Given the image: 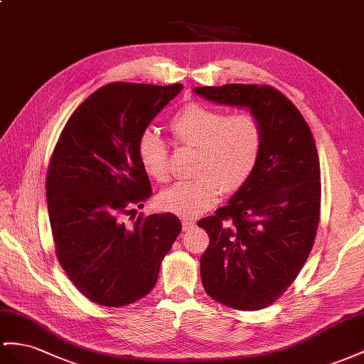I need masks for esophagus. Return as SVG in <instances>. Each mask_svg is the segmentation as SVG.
<instances>
[{"instance_id":"1","label":"esophagus","mask_w":364,"mask_h":364,"mask_svg":"<svg viewBox=\"0 0 364 364\" xmlns=\"http://www.w3.org/2000/svg\"><path fill=\"white\" fill-rule=\"evenodd\" d=\"M195 228V221L183 220V230H192Z\"/></svg>"}]
</instances>
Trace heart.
I'll list each match as a JSON object with an SVG mask.
<instances>
[{
	"instance_id": "1",
	"label": "heart",
	"mask_w": 364,
	"mask_h": 364,
	"mask_svg": "<svg viewBox=\"0 0 364 364\" xmlns=\"http://www.w3.org/2000/svg\"><path fill=\"white\" fill-rule=\"evenodd\" d=\"M171 132L181 144L197 149L193 180L176 183L160 195V206L184 218H195L209 210L223 191L235 192L254 173L263 144L258 119L241 112L201 102L183 106L171 119ZM138 158L151 178H169V149L163 138L146 130L138 139Z\"/></svg>"
}]
</instances>
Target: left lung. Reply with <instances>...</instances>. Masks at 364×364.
Instances as JSON below:
<instances>
[{"label":"left lung","instance_id":"8db88e82","mask_svg":"<svg viewBox=\"0 0 364 364\" xmlns=\"http://www.w3.org/2000/svg\"><path fill=\"white\" fill-rule=\"evenodd\" d=\"M218 105L247 107L262 126L254 173L215 215L198 221L204 291L238 311L272 304L294 283L318 229L321 183L314 136L294 102L271 86L195 87Z\"/></svg>","mask_w":364,"mask_h":364}]
</instances>
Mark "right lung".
<instances>
[{
    "mask_svg": "<svg viewBox=\"0 0 364 364\" xmlns=\"http://www.w3.org/2000/svg\"><path fill=\"white\" fill-rule=\"evenodd\" d=\"M181 85L110 82L81 102L53 149L49 220L64 272L90 301L121 307L152 291L181 232L173 213L124 217L151 198L138 139Z\"/></svg>",
    "mask_w": 364,
    "mask_h": 364,
    "instance_id": "obj_1",
    "label": "right lung"
}]
</instances>
